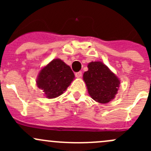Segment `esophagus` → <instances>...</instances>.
I'll use <instances>...</instances> for the list:
<instances>
[{
    "label": "esophagus",
    "instance_id": "1",
    "mask_svg": "<svg viewBox=\"0 0 151 151\" xmlns=\"http://www.w3.org/2000/svg\"><path fill=\"white\" fill-rule=\"evenodd\" d=\"M82 74H83L82 71H79V72L75 73V76L76 77H77V78H80V77H82Z\"/></svg>",
    "mask_w": 151,
    "mask_h": 151
}]
</instances>
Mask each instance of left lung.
<instances>
[{
    "instance_id": "8db88e82",
    "label": "left lung",
    "mask_w": 151,
    "mask_h": 151,
    "mask_svg": "<svg viewBox=\"0 0 151 151\" xmlns=\"http://www.w3.org/2000/svg\"><path fill=\"white\" fill-rule=\"evenodd\" d=\"M88 70L83 74V80L86 84L91 98L101 104H106L115 99L118 93L119 79L102 62H91Z\"/></svg>"
}]
</instances>
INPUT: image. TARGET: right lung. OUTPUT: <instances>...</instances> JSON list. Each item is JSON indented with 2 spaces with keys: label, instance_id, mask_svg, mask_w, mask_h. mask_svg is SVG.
I'll list each match as a JSON object with an SVG mask.
<instances>
[{
  "label": "right lung",
  "instance_id": "add662e5",
  "mask_svg": "<svg viewBox=\"0 0 151 151\" xmlns=\"http://www.w3.org/2000/svg\"><path fill=\"white\" fill-rule=\"evenodd\" d=\"M74 79V74L70 66L56 58L39 71L36 85L43 90L47 98L54 99L63 93Z\"/></svg>",
  "mask_w": 151,
  "mask_h": 151
}]
</instances>
